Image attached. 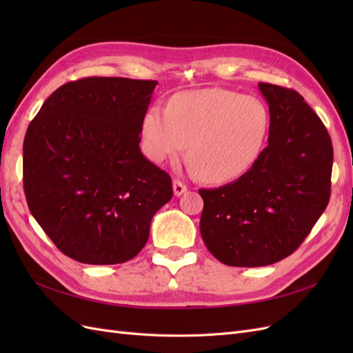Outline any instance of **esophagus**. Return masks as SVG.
I'll use <instances>...</instances> for the list:
<instances>
[{
	"instance_id": "esophagus-1",
	"label": "esophagus",
	"mask_w": 353,
	"mask_h": 353,
	"mask_svg": "<svg viewBox=\"0 0 353 353\" xmlns=\"http://www.w3.org/2000/svg\"><path fill=\"white\" fill-rule=\"evenodd\" d=\"M172 187H174V194H175L176 197H179L181 194H184L185 191H187V185H185V184H183V183H181L179 179H175V181H174Z\"/></svg>"
}]
</instances>
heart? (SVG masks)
Masks as SVG:
<instances>
[{
    "label": "heart",
    "mask_w": 353,
    "mask_h": 353,
    "mask_svg": "<svg viewBox=\"0 0 353 353\" xmlns=\"http://www.w3.org/2000/svg\"><path fill=\"white\" fill-rule=\"evenodd\" d=\"M266 104L253 95L223 88L175 94L168 110L152 105L143 117L147 157L163 163L184 152L208 183L237 179L258 162L270 134Z\"/></svg>",
    "instance_id": "1"
}]
</instances>
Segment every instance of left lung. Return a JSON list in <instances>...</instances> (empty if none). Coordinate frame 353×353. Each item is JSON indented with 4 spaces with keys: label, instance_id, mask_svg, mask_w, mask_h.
<instances>
[{
    "label": "left lung",
    "instance_id": "left-lung-1",
    "mask_svg": "<svg viewBox=\"0 0 353 353\" xmlns=\"http://www.w3.org/2000/svg\"><path fill=\"white\" fill-rule=\"evenodd\" d=\"M270 105L268 145L253 168L203 199L200 234L230 266L256 268L290 256L325 210L333 145L324 123L301 94L259 82Z\"/></svg>",
    "mask_w": 353,
    "mask_h": 353
}]
</instances>
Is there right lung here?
I'll return each mask as SVG.
<instances>
[{"mask_svg": "<svg viewBox=\"0 0 353 353\" xmlns=\"http://www.w3.org/2000/svg\"><path fill=\"white\" fill-rule=\"evenodd\" d=\"M157 81L82 78L61 85L23 141L28 206L60 252L114 265L141 252L172 179L140 150Z\"/></svg>", "mask_w": 353, "mask_h": 353, "instance_id": "add662e5", "label": "right lung"}]
</instances>
